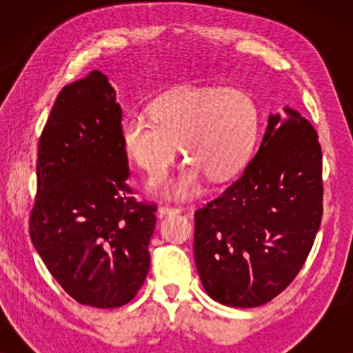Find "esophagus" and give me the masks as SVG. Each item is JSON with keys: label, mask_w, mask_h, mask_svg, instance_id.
Segmentation results:
<instances>
[{"label": "esophagus", "mask_w": 353, "mask_h": 353, "mask_svg": "<svg viewBox=\"0 0 353 353\" xmlns=\"http://www.w3.org/2000/svg\"><path fill=\"white\" fill-rule=\"evenodd\" d=\"M178 212H181V207H172V205H161V207H159V215H161V216L178 214Z\"/></svg>", "instance_id": "1"}]
</instances>
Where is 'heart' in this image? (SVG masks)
<instances>
[{
	"label": "heart",
	"mask_w": 353,
	"mask_h": 353,
	"mask_svg": "<svg viewBox=\"0 0 353 353\" xmlns=\"http://www.w3.org/2000/svg\"><path fill=\"white\" fill-rule=\"evenodd\" d=\"M151 114L152 119H125L122 143L149 176L162 175L180 146L190 163L176 176L154 185L165 194H196L204 175L214 181L228 180L248 161L257 138V104L243 90H176L157 99Z\"/></svg>",
	"instance_id": "b5f03b06"
}]
</instances>
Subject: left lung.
Masks as SVG:
<instances>
[{
  "label": "left lung",
  "instance_id": "obj_1",
  "mask_svg": "<svg viewBox=\"0 0 353 353\" xmlns=\"http://www.w3.org/2000/svg\"><path fill=\"white\" fill-rule=\"evenodd\" d=\"M259 151L214 201L196 210L194 259L205 292L230 307L263 305L294 281L323 216V157L315 128L284 108Z\"/></svg>",
  "mask_w": 353,
  "mask_h": 353
}]
</instances>
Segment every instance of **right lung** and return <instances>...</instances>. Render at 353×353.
I'll list each match as a JSON object with an SVG mask.
<instances>
[{
    "instance_id": "right-lung-1",
    "label": "right lung",
    "mask_w": 353,
    "mask_h": 353,
    "mask_svg": "<svg viewBox=\"0 0 353 353\" xmlns=\"http://www.w3.org/2000/svg\"><path fill=\"white\" fill-rule=\"evenodd\" d=\"M122 108L103 72L64 86L38 141L30 238L79 303H128L149 270L156 205L128 186Z\"/></svg>"
}]
</instances>
